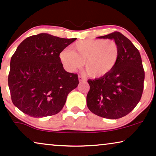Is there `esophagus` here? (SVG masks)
<instances>
[{
	"instance_id": "1",
	"label": "esophagus",
	"mask_w": 156,
	"mask_h": 156,
	"mask_svg": "<svg viewBox=\"0 0 156 156\" xmlns=\"http://www.w3.org/2000/svg\"><path fill=\"white\" fill-rule=\"evenodd\" d=\"M85 80V78L83 76H78V80H79L80 82H81V81H83V80Z\"/></svg>"
}]
</instances>
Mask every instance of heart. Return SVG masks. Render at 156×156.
I'll return each instance as SVG.
<instances>
[{
    "label": "heart",
    "instance_id": "obj_1",
    "mask_svg": "<svg viewBox=\"0 0 156 156\" xmlns=\"http://www.w3.org/2000/svg\"><path fill=\"white\" fill-rule=\"evenodd\" d=\"M120 47L114 40L86 39L78 41L71 51L64 50L60 59L64 67L72 72L85 65L87 74L91 78H100L115 68L120 57Z\"/></svg>",
    "mask_w": 156,
    "mask_h": 156
}]
</instances>
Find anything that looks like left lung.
Instances as JSON below:
<instances>
[{"label": "left lung", "instance_id": "left-lung-1", "mask_svg": "<svg viewBox=\"0 0 156 156\" xmlns=\"http://www.w3.org/2000/svg\"><path fill=\"white\" fill-rule=\"evenodd\" d=\"M114 39L120 47V57L111 72L94 80H88L87 106L95 115L118 119L128 115L141 98L145 72L138 50L119 32L98 37Z\"/></svg>", "mask_w": 156, "mask_h": 156}]
</instances>
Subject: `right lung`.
Segmentation results:
<instances>
[{"label": "right lung", "mask_w": 156, "mask_h": 156, "mask_svg": "<svg viewBox=\"0 0 156 156\" xmlns=\"http://www.w3.org/2000/svg\"><path fill=\"white\" fill-rule=\"evenodd\" d=\"M76 38L40 33L25 39L10 60L8 82L12 102L34 118L55 115L78 86V75L64 70L60 53Z\"/></svg>", "instance_id": "add662e5"}]
</instances>
